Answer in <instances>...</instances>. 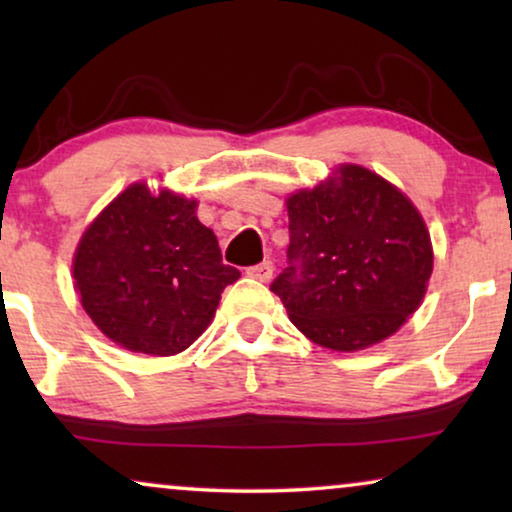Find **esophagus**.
<instances>
[{"label":"esophagus","mask_w":512,"mask_h":512,"mask_svg":"<svg viewBox=\"0 0 512 512\" xmlns=\"http://www.w3.org/2000/svg\"><path fill=\"white\" fill-rule=\"evenodd\" d=\"M272 272H275V265H272V261H263V263L247 268V275L251 279H258V282H270Z\"/></svg>","instance_id":"esophagus-1"}]
</instances>
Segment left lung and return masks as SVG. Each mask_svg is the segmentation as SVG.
<instances>
[{
    "mask_svg": "<svg viewBox=\"0 0 512 512\" xmlns=\"http://www.w3.org/2000/svg\"><path fill=\"white\" fill-rule=\"evenodd\" d=\"M289 268L270 289L314 345L359 352L422 305L433 272L429 228L401 188L342 163L286 198Z\"/></svg>",
    "mask_w": 512,
    "mask_h": 512,
    "instance_id": "obj_1",
    "label": "left lung"
}]
</instances>
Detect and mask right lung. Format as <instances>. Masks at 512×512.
Returning <instances> with one entry per match:
<instances>
[{"instance_id":"obj_1","label":"right lung","mask_w":512,"mask_h":512,"mask_svg":"<svg viewBox=\"0 0 512 512\" xmlns=\"http://www.w3.org/2000/svg\"><path fill=\"white\" fill-rule=\"evenodd\" d=\"M72 277L81 307L111 342L174 356L207 331L240 272L221 263L198 200L135 181L83 230Z\"/></svg>"}]
</instances>
